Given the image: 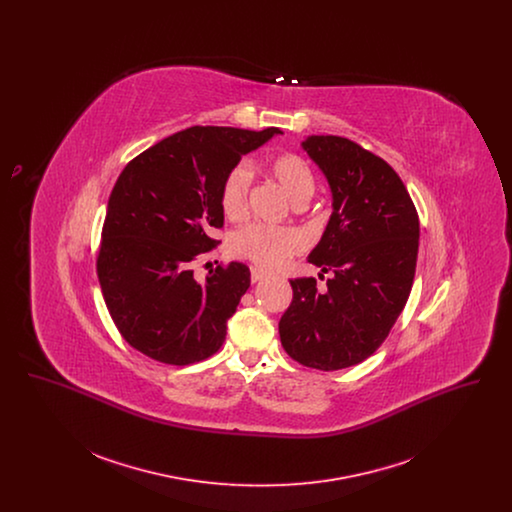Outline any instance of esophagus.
Listing matches in <instances>:
<instances>
[{"mask_svg": "<svg viewBox=\"0 0 512 512\" xmlns=\"http://www.w3.org/2000/svg\"><path fill=\"white\" fill-rule=\"evenodd\" d=\"M263 278H265V272H261L259 268H251V282H253V284L261 282Z\"/></svg>", "mask_w": 512, "mask_h": 512, "instance_id": "esophagus-1", "label": "esophagus"}]
</instances>
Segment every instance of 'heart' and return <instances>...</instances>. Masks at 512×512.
Here are the masks:
<instances>
[{"label":"heart","instance_id":"1","mask_svg":"<svg viewBox=\"0 0 512 512\" xmlns=\"http://www.w3.org/2000/svg\"><path fill=\"white\" fill-rule=\"evenodd\" d=\"M270 176L293 203H305L315 194V174L299 155L288 153L274 159L270 165ZM251 180L253 172L247 163H240L228 172L220 194L222 211L226 217L240 219L244 215ZM301 249L303 238L293 228L251 224L236 232L232 238V251L238 257L249 259L255 267L268 272L286 267V263Z\"/></svg>","mask_w":512,"mask_h":512}]
</instances>
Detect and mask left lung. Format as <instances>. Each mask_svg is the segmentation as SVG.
Returning <instances> with one entry per match:
<instances>
[{
  "label": "left lung",
  "mask_w": 512,
  "mask_h": 512,
  "mask_svg": "<svg viewBox=\"0 0 512 512\" xmlns=\"http://www.w3.org/2000/svg\"><path fill=\"white\" fill-rule=\"evenodd\" d=\"M301 147L326 176L332 215L309 263L332 272L290 280L292 305L278 332L293 361L318 370L359 365L390 334L413 288L420 224L399 174L340 136H307Z\"/></svg>",
  "instance_id": "1"
}]
</instances>
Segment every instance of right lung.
<instances>
[{"mask_svg": "<svg viewBox=\"0 0 512 512\" xmlns=\"http://www.w3.org/2000/svg\"><path fill=\"white\" fill-rule=\"evenodd\" d=\"M278 134L192 126L124 167L107 203L98 278L113 322L140 353L184 366L219 351L251 272L230 263L199 282L192 265L219 244L211 232L224 224L228 172Z\"/></svg>", "mask_w": 512, "mask_h": 512, "instance_id": "right-lung-1", "label": "right lung"}]
</instances>
